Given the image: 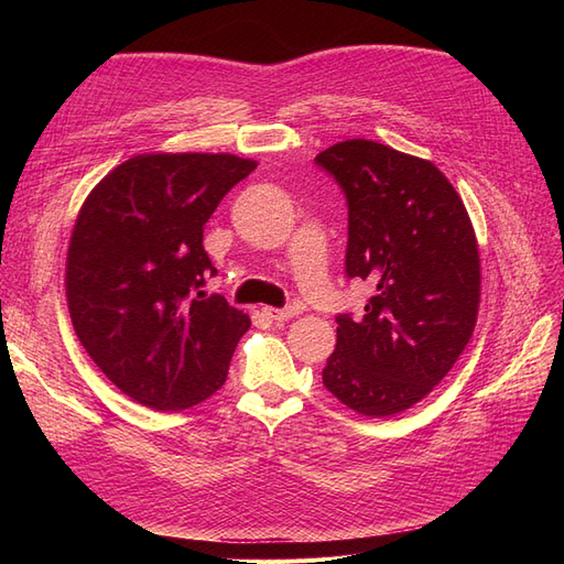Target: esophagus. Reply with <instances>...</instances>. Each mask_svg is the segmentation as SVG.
<instances>
[{"label": "esophagus", "instance_id": "obj_1", "mask_svg": "<svg viewBox=\"0 0 564 564\" xmlns=\"http://www.w3.org/2000/svg\"><path fill=\"white\" fill-rule=\"evenodd\" d=\"M263 315L275 322H286L299 315V308H294V305H289V308H263Z\"/></svg>", "mask_w": 564, "mask_h": 564}]
</instances>
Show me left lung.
I'll use <instances>...</instances> for the list:
<instances>
[{
  "mask_svg": "<svg viewBox=\"0 0 564 564\" xmlns=\"http://www.w3.org/2000/svg\"><path fill=\"white\" fill-rule=\"evenodd\" d=\"M315 162L348 199V278L373 296L362 319L338 315L322 383L352 412L386 419L447 377L480 308L470 216L440 169L390 145L348 139Z\"/></svg>",
  "mask_w": 564,
  "mask_h": 564,
  "instance_id": "8db88e82",
  "label": "left lung"
}]
</instances>
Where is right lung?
Listing matches in <instances>:
<instances>
[{
    "label": "right lung",
    "mask_w": 564,
    "mask_h": 564,
    "mask_svg": "<svg viewBox=\"0 0 564 564\" xmlns=\"http://www.w3.org/2000/svg\"><path fill=\"white\" fill-rule=\"evenodd\" d=\"M256 164L228 152H148L84 199L65 261L73 327L96 367L158 412L226 383L249 315L202 292L214 275L204 224Z\"/></svg>",
    "instance_id": "obj_1"
}]
</instances>
